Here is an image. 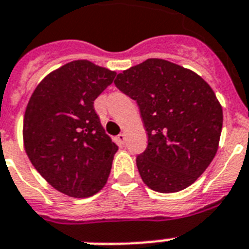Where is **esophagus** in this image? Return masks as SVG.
Returning a JSON list of instances; mask_svg holds the SVG:
<instances>
[{
  "mask_svg": "<svg viewBox=\"0 0 249 249\" xmlns=\"http://www.w3.org/2000/svg\"><path fill=\"white\" fill-rule=\"evenodd\" d=\"M118 143L120 145H124V143H125V134H123V133H121V134H119L118 135Z\"/></svg>",
  "mask_w": 249,
  "mask_h": 249,
  "instance_id": "obj_1",
  "label": "esophagus"
}]
</instances>
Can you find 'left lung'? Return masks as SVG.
<instances>
[{
	"label": "left lung",
	"instance_id": "obj_1",
	"mask_svg": "<svg viewBox=\"0 0 249 249\" xmlns=\"http://www.w3.org/2000/svg\"><path fill=\"white\" fill-rule=\"evenodd\" d=\"M115 86L137 101L148 144L137 156L142 180L152 191L189 187L215 157L223 108L211 87L192 70L161 58L120 72Z\"/></svg>",
	"mask_w": 249,
	"mask_h": 249
}]
</instances>
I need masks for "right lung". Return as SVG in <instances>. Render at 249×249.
<instances>
[{
	"label": "right lung",
	"instance_id": "1",
	"mask_svg": "<svg viewBox=\"0 0 249 249\" xmlns=\"http://www.w3.org/2000/svg\"><path fill=\"white\" fill-rule=\"evenodd\" d=\"M116 72L87 60L48 74L30 97L24 115L25 152L54 189L86 198L105 187L118 151L94 110V100Z\"/></svg>",
	"mask_w": 249,
	"mask_h": 249
}]
</instances>
